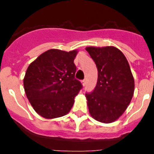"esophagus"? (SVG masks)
<instances>
[{
	"mask_svg": "<svg viewBox=\"0 0 154 154\" xmlns=\"http://www.w3.org/2000/svg\"><path fill=\"white\" fill-rule=\"evenodd\" d=\"M81 82H82V86H85V84H86V81H85V79L82 80V81Z\"/></svg>",
	"mask_w": 154,
	"mask_h": 154,
	"instance_id": "obj_1",
	"label": "esophagus"
}]
</instances>
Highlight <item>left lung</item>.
Instances as JSON below:
<instances>
[{
    "instance_id": "obj_1",
    "label": "left lung",
    "mask_w": 154,
    "mask_h": 154,
    "mask_svg": "<svg viewBox=\"0 0 154 154\" xmlns=\"http://www.w3.org/2000/svg\"><path fill=\"white\" fill-rule=\"evenodd\" d=\"M98 69L93 92L86 93L91 116L104 123H112L123 115L134 92V79L123 52L113 46L85 48Z\"/></svg>"
}]
</instances>
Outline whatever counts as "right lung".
<instances>
[{"label": "right lung", "mask_w": 154, "mask_h": 154, "mask_svg": "<svg viewBox=\"0 0 154 154\" xmlns=\"http://www.w3.org/2000/svg\"><path fill=\"white\" fill-rule=\"evenodd\" d=\"M77 50L49 49L28 66L24 78L25 94L37 113L55 119L69 113L82 89L75 79Z\"/></svg>", "instance_id": "right-lung-1"}]
</instances>
